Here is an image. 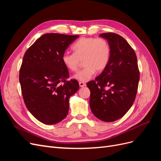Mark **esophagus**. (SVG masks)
I'll list each match as a JSON object with an SVG mask.
<instances>
[{
    "mask_svg": "<svg viewBox=\"0 0 161 161\" xmlns=\"http://www.w3.org/2000/svg\"><path fill=\"white\" fill-rule=\"evenodd\" d=\"M79 86L80 87H83V86H86V84L85 83V82H79Z\"/></svg>",
    "mask_w": 161,
    "mask_h": 161,
    "instance_id": "34e87169",
    "label": "esophagus"
}]
</instances>
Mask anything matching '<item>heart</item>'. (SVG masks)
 I'll list each match as a JSON object with an SVG mask.
<instances>
[{
  "label": "heart",
  "instance_id": "1",
  "mask_svg": "<svg viewBox=\"0 0 161 161\" xmlns=\"http://www.w3.org/2000/svg\"><path fill=\"white\" fill-rule=\"evenodd\" d=\"M72 49L74 53H63L62 62L68 70L76 72L82 60L84 69L73 76L79 81L90 80L96 71H103L109 64L111 49L105 39L82 37L72 46Z\"/></svg>",
  "mask_w": 161,
  "mask_h": 161
}]
</instances>
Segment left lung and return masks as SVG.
<instances>
[{"label": "left lung", "instance_id": "left-lung-1", "mask_svg": "<svg viewBox=\"0 0 161 161\" xmlns=\"http://www.w3.org/2000/svg\"><path fill=\"white\" fill-rule=\"evenodd\" d=\"M99 36L108 42L110 60L101 74L86 85L92 113L101 121L111 122L122 118L132 106L140 72L136 53L124 37L114 33Z\"/></svg>", "mask_w": 161, "mask_h": 161}]
</instances>
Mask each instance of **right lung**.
Listing matches in <instances>:
<instances>
[{
    "instance_id": "obj_1",
    "label": "right lung",
    "mask_w": 161,
    "mask_h": 161,
    "mask_svg": "<svg viewBox=\"0 0 161 161\" xmlns=\"http://www.w3.org/2000/svg\"><path fill=\"white\" fill-rule=\"evenodd\" d=\"M79 36L46 33L29 48L19 71V82L27 109L40 122L53 125L69 113V99L79 90L75 79L67 80L62 56Z\"/></svg>"
}]
</instances>
